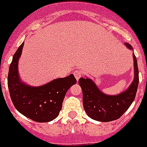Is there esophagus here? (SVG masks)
<instances>
[{"label": "esophagus", "mask_w": 147, "mask_h": 147, "mask_svg": "<svg viewBox=\"0 0 147 147\" xmlns=\"http://www.w3.org/2000/svg\"><path fill=\"white\" fill-rule=\"evenodd\" d=\"M74 77H75V78L78 81L80 78L82 76V73L81 70H75V71L74 72Z\"/></svg>", "instance_id": "esophagus-1"}]
</instances>
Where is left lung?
Returning a JSON list of instances; mask_svg holds the SVG:
<instances>
[{
    "instance_id": "left-lung-1",
    "label": "left lung",
    "mask_w": 147,
    "mask_h": 147,
    "mask_svg": "<svg viewBox=\"0 0 147 147\" xmlns=\"http://www.w3.org/2000/svg\"><path fill=\"white\" fill-rule=\"evenodd\" d=\"M125 46L133 50L129 43ZM135 78L125 91L117 95H108L102 92L92 79L81 78L78 83L83 92V105L90 118L100 122L115 120L129 109L135 100L138 85V69L137 59L133 54Z\"/></svg>"
}]
</instances>
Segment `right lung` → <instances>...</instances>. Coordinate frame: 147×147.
Segmentation results:
<instances>
[{
	"label": "right lung",
	"mask_w": 147,
	"mask_h": 147,
	"mask_svg": "<svg viewBox=\"0 0 147 147\" xmlns=\"http://www.w3.org/2000/svg\"><path fill=\"white\" fill-rule=\"evenodd\" d=\"M24 42L13 55L8 75V86L13 105L19 112L38 123L55 119L59 114L65 93L77 80L74 74L54 79L40 86H31L20 78L18 62Z\"/></svg>",
	"instance_id": "1"
}]
</instances>
